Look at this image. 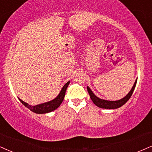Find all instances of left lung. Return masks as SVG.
<instances>
[{
  "mask_svg": "<svg viewBox=\"0 0 152 152\" xmlns=\"http://www.w3.org/2000/svg\"><path fill=\"white\" fill-rule=\"evenodd\" d=\"M137 81V79L135 81L134 85H133L131 91H129V94H127V96L124 97L122 99L115 100V101H110V100L100 99V98H98V97L93 93V91L91 90V88L88 86H87V91L88 92L89 95H90V97L91 100H92V101L94 102L95 105L98 106V107L105 109H116L118 108V107H120L123 105H125V104L128 101L129 98H130V97L132 96V95L133 94V91H134V88L136 86Z\"/></svg>",
  "mask_w": 152,
  "mask_h": 152,
  "instance_id": "1",
  "label": "left lung"
}]
</instances>
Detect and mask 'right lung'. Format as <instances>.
<instances>
[{"instance_id": "obj_1", "label": "right lung", "mask_w": 152, "mask_h": 152, "mask_svg": "<svg viewBox=\"0 0 152 152\" xmlns=\"http://www.w3.org/2000/svg\"><path fill=\"white\" fill-rule=\"evenodd\" d=\"M69 83H70V81H68L64 86L61 91H60L59 94L58 95L57 97H56V98H54V99H53L52 100L47 102V103H44L42 104H39V105L32 106L29 105L28 103H25V102L23 101V100L20 99V98L19 100L25 107H27V108L30 109L31 111H32V112L37 113V114H45V113H50L52 112V111L54 110H56V108H58L60 106V105L61 104L64 98L66 91V88L67 87H68Z\"/></svg>"}]
</instances>
